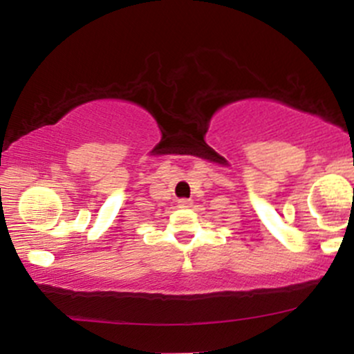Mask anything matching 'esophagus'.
Instances as JSON below:
<instances>
[{
	"mask_svg": "<svg viewBox=\"0 0 354 354\" xmlns=\"http://www.w3.org/2000/svg\"><path fill=\"white\" fill-rule=\"evenodd\" d=\"M191 205H193V200H188V198H181V200L178 201V206H180V208H191Z\"/></svg>",
	"mask_w": 354,
	"mask_h": 354,
	"instance_id": "esophagus-1",
	"label": "esophagus"
}]
</instances>
